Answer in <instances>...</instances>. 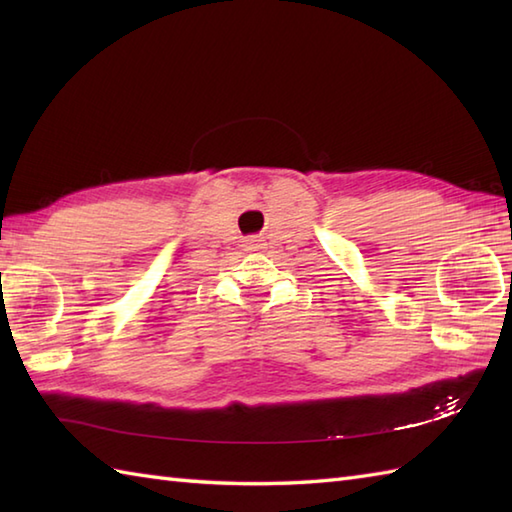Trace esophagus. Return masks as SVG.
<instances>
[{"label": "esophagus", "mask_w": 512, "mask_h": 512, "mask_svg": "<svg viewBox=\"0 0 512 512\" xmlns=\"http://www.w3.org/2000/svg\"><path fill=\"white\" fill-rule=\"evenodd\" d=\"M250 244H255V242H250Z\"/></svg>", "instance_id": "1"}]
</instances>
